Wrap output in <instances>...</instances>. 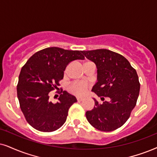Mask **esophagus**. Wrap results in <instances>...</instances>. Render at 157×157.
<instances>
[{
	"instance_id": "esophagus-1",
	"label": "esophagus",
	"mask_w": 157,
	"mask_h": 157,
	"mask_svg": "<svg viewBox=\"0 0 157 157\" xmlns=\"http://www.w3.org/2000/svg\"><path fill=\"white\" fill-rule=\"evenodd\" d=\"M77 100L78 102H80L84 100V98H82V97H77Z\"/></svg>"
}]
</instances>
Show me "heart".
<instances>
[{
	"label": "heart",
	"mask_w": 157,
	"mask_h": 157,
	"mask_svg": "<svg viewBox=\"0 0 157 157\" xmlns=\"http://www.w3.org/2000/svg\"><path fill=\"white\" fill-rule=\"evenodd\" d=\"M89 87V84L85 81L75 82L69 86V90L73 94L77 96H82L87 92Z\"/></svg>",
	"instance_id": "b5f03b06"
}]
</instances>
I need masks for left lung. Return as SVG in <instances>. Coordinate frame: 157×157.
I'll list each match as a JSON object with an SVG mask.
<instances>
[{"label": "left lung", "mask_w": 157, "mask_h": 157, "mask_svg": "<svg viewBox=\"0 0 157 157\" xmlns=\"http://www.w3.org/2000/svg\"><path fill=\"white\" fill-rule=\"evenodd\" d=\"M82 53L97 67V82L93 87L101 101L93 98L95 106L86 112V118L93 128L109 132L122 126L136 106L140 92L137 72L122 55L107 49L83 51Z\"/></svg>", "instance_id": "8db88e82"}]
</instances>
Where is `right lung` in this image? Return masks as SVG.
<instances>
[{
    "instance_id": "obj_1",
    "label": "right lung",
    "mask_w": 157,
    "mask_h": 157,
    "mask_svg": "<svg viewBox=\"0 0 157 157\" xmlns=\"http://www.w3.org/2000/svg\"><path fill=\"white\" fill-rule=\"evenodd\" d=\"M82 51L51 47L37 51L21 69L17 97L24 116L30 125L41 132H53L66 122L70 106L77 102L74 96L61 89L58 101H49V93L59 89V81L71 61L84 59Z\"/></svg>"
}]
</instances>
